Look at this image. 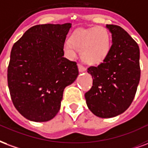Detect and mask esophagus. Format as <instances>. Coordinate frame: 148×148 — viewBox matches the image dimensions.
Here are the masks:
<instances>
[{"label":"esophagus","instance_id":"obj_1","mask_svg":"<svg viewBox=\"0 0 148 148\" xmlns=\"http://www.w3.org/2000/svg\"><path fill=\"white\" fill-rule=\"evenodd\" d=\"M78 69H79V71L80 73H83V72H84L85 70H86L85 69L84 67L83 66L82 64H78Z\"/></svg>","mask_w":148,"mask_h":148}]
</instances>
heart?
Instances as JSON below:
<instances>
[{"instance_id":"obj_1","label":"heart","mask_w":148,"mask_h":148,"mask_svg":"<svg viewBox=\"0 0 148 148\" xmlns=\"http://www.w3.org/2000/svg\"><path fill=\"white\" fill-rule=\"evenodd\" d=\"M64 53L68 57L75 58L76 49L80 50L83 61L88 64H99L108 56L110 49V36L103 27L79 29L71 37L64 41Z\"/></svg>"}]
</instances>
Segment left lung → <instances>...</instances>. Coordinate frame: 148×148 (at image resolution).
Segmentation results:
<instances>
[{
	"label": "left lung",
	"mask_w": 148,
	"mask_h": 148,
	"mask_svg": "<svg viewBox=\"0 0 148 148\" xmlns=\"http://www.w3.org/2000/svg\"><path fill=\"white\" fill-rule=\"evenodd\" d=\"M106 27L112 35V46L102 63L87 69L93 86L85 99L95 116L110 118L124 113L133 101L140 79V48L121 27Z\"/></svg>",
	"instance_id": "1"
}]
</instances>
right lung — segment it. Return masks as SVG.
<instances>
[{
  "instance_id": "1",
  "label": "right lung",
  "mask_w": 148,
  "mask_h": 148,
  "mask_svg": "<svg viewBox=\"0 0 148 148\" xmlns=\"http://www.w3.org/2000/svg\"><path fill=\"white\" fill-rule=\"evenodd\" d=\"M72 23L32 27L12 46L8 84L15 107L35 122L48 121L61 108L64 88L79 75L75 61L64 58Z\"/></svg>"
}]
</instances>
